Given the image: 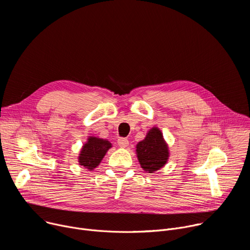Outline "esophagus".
I'll use <instances>...</instances> for the list:
<instances>
[{"instance_id": "obj_1", "label": "esophagus", "mask_w": 250, "mask_h": 250, "mask_svg": "<svg viewBox=\"0 0 250 250\" xmlns=\"http://www.w3.org/2000/svg\"><path fill=\"white\" fill-rule=\"evenodd\" d=\"M118 145L121 147H126L128 146V140L125 137H120L118 139Z\"/></svg>"}]
</instances>
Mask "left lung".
<instances>
[{
	"label": "left lung",
	"mask_w": 250,
	"mask_h": 250,
	"mask_svg": "<svg viewBox=\"0 0 250 250\" xmlns=\"http://www.w3.org/2000/svg\"><path fill=\"white\" fill-rule=\"evenodd\" d=\"M138 161L148 173L159 170L167 162L169 152L161 131L157 127L151 128L146 137L136 146Z\"/></svg>",
	"instance_id": "obj_1"
}]
</instances>
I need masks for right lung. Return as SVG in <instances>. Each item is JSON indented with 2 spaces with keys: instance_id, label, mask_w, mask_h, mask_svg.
Returning <instances> with one entry per match:
<instances>
[{
  "instance_id": "obj_1",
  "label": "right lung",
  "mask_w": 250,
  "mask_h": 250,
  "mask_svg": "<svg viewBox=\"0 0 250 250\" xmlns=\"http://www.w3.org/2000/svg\"><path fill=\"white\" fill-rule=\"evenodd\" d=\"M111 147L112 145L108 140L97 138L94 136L89 137L87 144L84 145L79 156L80 165H83L89 170H93L100 164L105 152Z\"/></svg>"
}]
</instances>
